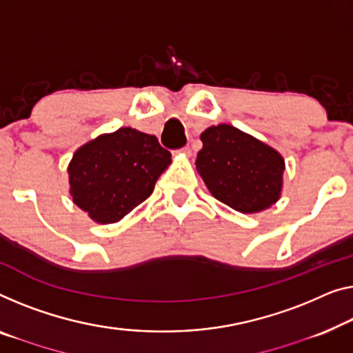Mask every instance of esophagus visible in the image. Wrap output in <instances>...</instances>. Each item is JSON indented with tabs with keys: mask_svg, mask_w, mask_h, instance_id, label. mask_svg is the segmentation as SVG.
<instances>
[{
	"mask_svg": "<svg viewBox=\"0 0 353 353\" xmlns=\"http://www.w3.org/2000/svg\"><path fill=\"white\" fill-rule=\"evenodd\" d=\"M176 154H183V155H190V147H182V149L176 150Z\"/></svg>",
	"mask_w": 353,
	"mask_h": 353,
	"instance_id": "1",
	"label": "esophagus"
}]
</instances>
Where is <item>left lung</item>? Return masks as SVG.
I'll use <instances>...</instances> for the list:
<instances>
[{
    "instance_id": "obj_1",
    "label": "left lung",
    "mask_w": 353,
    "mask_h": 353,
    "mask_svg": "<svg viewBox=\"0 0 353 353\" xmlns=\"http://www.w3.org/2000/svg\"><path fill=\"white\" fill-rule=\"evenodd\" d=\"M201 141L194 165L214 198L243 214L281 198L285 161L276 149L227 123L209 126Z\"/></svg>"
}]
</instances>
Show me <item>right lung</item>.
<instances>
[{"instance_id":"obj_1","label":"right lung","mask_w":353,"mask_h":353,"mask_svg":"<svg viewBox=\"0 0 353 353\" xmlns=\"http://www.w3.org/2000/svg\"><path fill=\"white\" fill-rule=\"evenodd\" d=\"M170 165L171 154L154 134L123 126L74 152L70 194L97 223H115L150 196Z\"/></svg>"}]
</instances>
